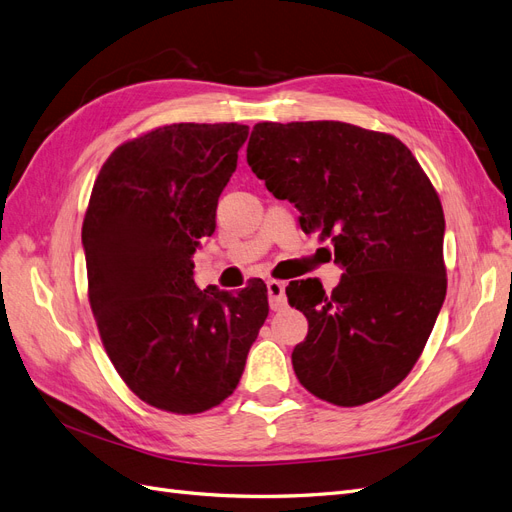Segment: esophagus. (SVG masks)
<instances>
[{
    "label": "esophagus",
    "mask_w": 512,
    "mask_h": 512,
    "mask_svg": "<svg viewBox=\"0 0 512 512\" xmlns=\"http://www.w3.org/2000/svg\"><path fill=\"white\" fill-rule=\"evenodd\" d=\"M267 292H269V305L273 312L277 309H284L286 307V286L280 280H269L267 282Z\"/></svg>",
    "instance_id": "34e87169"
}]
</instances>
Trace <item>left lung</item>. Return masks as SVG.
Returning a JSON list of instances; mask_svg holds the SVG:
<instances>
[{
    "instance_id": "8db88e82",
    "label": "left lung",
    "mask_w": 512,
    "mask_h": 512,
    "mask_svg": "<svg viewBox=\"0 0 512 512\" xmlns=\"http://www.w3.org/2000/svg\"><path fill=\"white\" fill-rule=\"evenodd\" d=\"M247 164L346 271L331 294L318 280L286 288L309 324L292 350L299 382L344 408L393 391L446 297L444 211L425 170L393 134L344 121L256 123Z\"/></svg>"
}]
</instances>
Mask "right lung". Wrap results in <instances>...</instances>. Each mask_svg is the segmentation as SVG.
<instances>
[{
  "label": "right lung",
  "mask_w": 512,
  "mask_h": 512,
  "mask_svg": "<svg viewBox=\"0 0 512 512\" xmlns=\"http://www.w3.org/2000/svg\"><path fill=\"white\" fill-rule=\"evenodd\" d=\"M250 128L170 123L119 145L83 220L87 294L108 359L145 404L200 414L237 389L269 316L267 286L203 292L192 256Z\"/></svg>",
  "instance_id": "right-lung-1"
}]
</instances>
